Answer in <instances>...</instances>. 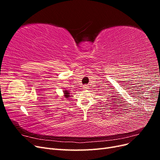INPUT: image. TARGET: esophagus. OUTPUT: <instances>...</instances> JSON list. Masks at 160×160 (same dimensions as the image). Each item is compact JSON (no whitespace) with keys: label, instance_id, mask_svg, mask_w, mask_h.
Segmentation results:
<instances>
[{"label":"esophagus","instance_id":"esophagus-1","mask_svg":"<svg viewBox=\"0 0 160 160\" xmlns=\"http://www.w3.org/2000/svg\"><path fill=\"white\" fill-rule=\"evenodd\" d=\"M83 89H88V85H84V86H83Z\"/></svg>","mask_w":160,"mask_h":160}]
</instances>
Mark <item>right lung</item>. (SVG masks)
<instances>
[{
	"label": "right lung",
	"mask_w": 160,
	"mask_h": 160,
	"mask_svg": "<svg viewBox=\"0 0 160 160\" xmlns=\"http://www.w3.org/2000/svg\"><path fill=\"white\" fill-rule=\"evenodd\" d=\"M64 94H65V97L66 98H68L69 95V91H64Z\"/></svg>",
	"instance_id": "obj_1"
}]
</instances>
